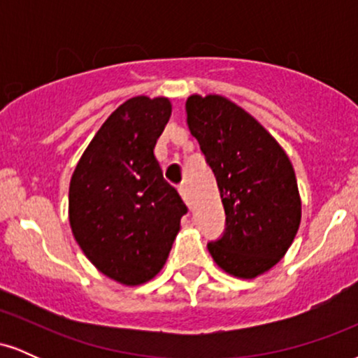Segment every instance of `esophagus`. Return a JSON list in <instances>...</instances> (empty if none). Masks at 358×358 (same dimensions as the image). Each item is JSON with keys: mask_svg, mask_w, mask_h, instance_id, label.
Masks as SVG:
<instances>
[{"mask_svg": "<svg viewBox=\"0 0 358 358\" xmlns=\"http://www.w3.org/2000/svg\"><path fill=\"white\" fill-rule=\"evenodd\" d=\"M178 192H180V195H182V199L185 200V203L188 205V207H190V193H188V188H187V185H180V188H178Z\"/></svg>", "mask_w": 358, "mask_h": 358, "instance_id": "1", "label": "esophagus"}]
</instances>
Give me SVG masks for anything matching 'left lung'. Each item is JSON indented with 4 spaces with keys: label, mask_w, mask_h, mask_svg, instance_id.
Segmentation results:
<instances>
[{
    "label": "left lung",
    "mask_w": 358,
    "mask_h": 358,
    "mask_svg": "<svg viewBox=\"0 0 358 358\" xmlns=\"http://www.w3.org/2000/svg\"><path fill=\"white\" fill-rule=\"evenodd\" d=\"M185 109L225 210V232L208 242V252L232 276H261L285 256L301 222L293 165L276 139L227 97L193 94Z\"/></svg>",
    "instance_id": "8db88e82"
}]
</instances>
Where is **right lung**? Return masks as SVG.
Listing matches in <instances>:
<instances>
[{"mask_svg":"<svg viewBox=\"0 0 358 358\" xmlns=\"http://www.w3.org/2000/svg\"><path fill=\"white\" fill-rule=\"evenodd\" d=\"M170 116L166 97L127 99L85 148L71 180L77 244L102 274L126 286L162 271L188 210L155 158Z\"/></svg>","mask_w":358,"mask_h":358,"instance_id":"1","label":"right lung"}]
</instances>
